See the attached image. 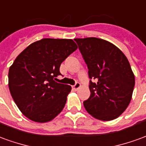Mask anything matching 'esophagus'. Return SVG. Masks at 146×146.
Returning a JSON list of instances; mask_svg holds the SVG:
<instances>
[{
    "instance_id": "1",
    "label": "esophagus",
    "mask_w": 146,
    "mask_h": 146,
    "mask_svg": "<svg viewBox=\"0 0 146 146\" xmlns=\"http://www.w3.org/2000/svg\"><path fill=\"white\" fill-rule=\"evenodd\" d=\"M80 83H76V84H75V85H73V90H75V91H77V90H78V89L80 88Z\"/></svg>"
}]
</instances>
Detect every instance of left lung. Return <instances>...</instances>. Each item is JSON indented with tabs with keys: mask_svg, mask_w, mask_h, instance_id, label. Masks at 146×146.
Returning <instances> with one entry per match:
<instances>
[{
	"mask_svg": "<svg viewBox=\"0 0 146 146\" xmlns=\"http://www.w3.org/2000/svg\"><path fill=\"white\" fill-rule=\"evenodd\" d=\"M88 68L91 95L84 102L87 112L95 119H116L131 100L135 79L125 54L116 46L96 37L75 38Z\"/></svg>",
	"mask_w": 146,
	"mask_h": 146,
	"instance_id": "obj_1",
	"label": "left lung"
}]
</instances>
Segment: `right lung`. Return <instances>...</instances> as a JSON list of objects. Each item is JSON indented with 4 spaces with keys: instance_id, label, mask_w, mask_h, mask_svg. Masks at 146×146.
<instances>
[{
    "instance_id": "right-lung-1",
    "label": "right lung",
    "mask_w": 146,
    "mask_h": 146,
    "mask_svg": "<svg viewBox=\"0 0 146 146\" xmlns=\"http://www.w3.org/2000/svg\"><path fill=\"white\" fill-rule=\"evenodd\" d=\"M77 49L72 39L43 38L32 43L8 71V88L21 113L37 123L49 122L62 112L71 86L54 79L61 63Z\"/></svg>"
}]
</instances>
